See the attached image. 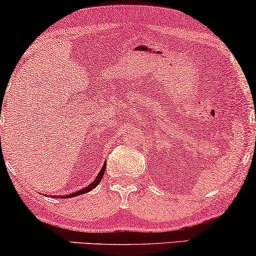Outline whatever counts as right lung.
Listing matches in <instances>:
<instances>
[{
  "label": "right lung",
  "mask_w": 256,
  "mask_h": 256,
  "mask_svg": "<svg viewBox=\"0 0 256 256\" xmlns=\"http://www.w3.org/2000/svg\"><path fill=\"white\" fill-rule=\"evenodd\" d=\"M104 170H106V163L104 164V166H102V169L100 170V172L98 174V176H96V180H94L92 183H90L88 186H86L85 188H82V190H80V191H76V192H73V194H68V196H58V198L60 197V198H72V197H76V196H80V194H86V192H90V191H92L94 188L96 186H98V184L100 183V180H102V177H104Z\"/></svg>",
  "instance_id": "add662e5"
}]
</instances>
